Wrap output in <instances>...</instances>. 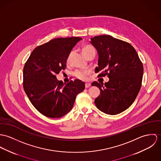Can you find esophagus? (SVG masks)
Wrapping results in <instances>:
<instances>
[{
	"label": "esophagus",
	"mask_w": 161,
	"mask_h": 161,
	"mask_svg": "<svg viewBox=\"0 0 161 161\" xmlns=\"http://www.w3.org/2000/svg\"><path fill=\"white\" fill-rule=\"evenodd\" d=\"M91 86V83H85V88H88Z\"/></svg>",
	"instance_id": "34e87169"
}]
</instances>
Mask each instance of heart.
I'll return each mask as SVG.
<instances>
[{"instance_id":"obj_1","label":"heart","mask_w":161,"mask_h":161,"mask_svg":"<svg viewBox=\"0 0 161 161\" xmlns=\"http://www.w3.org/2000/svg\"><path fill=\"white\" fill-rule=\"evenodd\" d=\"M82 51L83 54L87 57L90 54H95V49L94 48L90 46V45H85L83 46V49H82ZM71 54L69 55L68 58H67V61L69 62ZM89 72L88 71H76L75 73V76L81 80H86L88 78V76L89 75Z\"/></svg>"}]
</instances>
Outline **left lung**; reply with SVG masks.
I'll list each match as a JSON object with an SVG mask.
<instances>
[{
    "instance_id": "1",
    "label": "left lung",
    "mask_w": 161,
    "mask_h": 161,
    "mask_svg": "<svg viewBox=\"0 0 161 161\" xmlns=\"http://www.w3.org/2000/svg\"><path fill=\"white\" fill-rule=\"evenodd\" d=\"M91 40L99 55L98 67L95 70L102 72L98 77L107 75L109 78L104 85L92 83V86L100 89L94 103L105 114H120L133 103L141 89L143 64L128 42L110 35L94 36Z\"/></svg>"
}]
</instances>
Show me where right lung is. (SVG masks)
Returning a JSON list of instances; mask_svg holds the SVG:
<instances>
[{"mask_svg": "<svg viewBox=\"0 0 161 161\" xmlns=\"http://www.w3.org/2000/svg\"><path fill=\"white\" fill-rule=\"evenodd\" d=\"M81 37H58L36 47L23 68V88L33 106L42 115L60 118L72 110L76 96L85 88L80 80L67 85L55 75L65 70L73 47Z\"/></svg>", "mask_w": 161, "mask_h": 161, "instance_id": "add662e5", "label": "right lung"}]
</instances>
